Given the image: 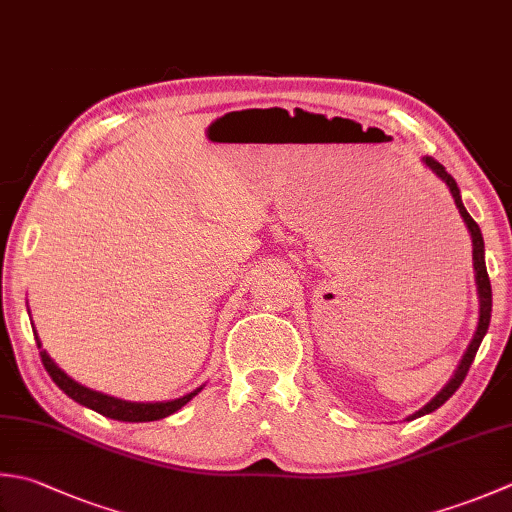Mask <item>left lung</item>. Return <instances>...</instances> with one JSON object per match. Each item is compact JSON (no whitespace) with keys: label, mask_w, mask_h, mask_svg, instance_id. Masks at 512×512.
<instances>
[{"label":"left lung","mask_w":512,"mask_h":512,"mask_svg":"<svg viewBox=\"0 0 512 512\" xmlns=\"http://www.w3.org/2000/svg\"><path fill=\"white\" fill-rule=\"evenodd\" d=\"M422 162H424V166H426L428 170H433V175L439 179V182L446 184V188L450 190V195H453V199H455V206H457V210H459V215H462L464 224H466V228H468L470 239H473V270H475L477 299H479V319H477L475 335H473V339H470V344H468V348H466L464 357L459 359V366L455 368L453 377L448 379V382L444 384V388L439 390V393H437L433 399H430L428 404H424L422 408L415 410L413 415H408V417H406L408 422H410V419H417V417H422V415L433 413V410H437L439 406L446 404L448 399L455 395V390H457L459 386H462L464 377H466V373H468V368H470V364H473V359H475V355H477L479 344H482L484 335L488 333L490 310H493V290H490V279H488V270H486V257H484L486 253H484V237H482V230H479L475 219L468 215V210L464 208V202H462V195H459L457 182L446 173V168H444L442 164H439V162H435L433 157H422Z\"/></svg>","instance_id":"left-lung-1"}]
</instances>
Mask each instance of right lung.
Here are the masks:
<instances>
[{
  "label": "right lung",
  "instance_id": "add662e5",
  "mask_svg": "<svg viewBox=\"0 0 512 512\" xmlns=\"http://www.w3.org/2000/svg\"><path fill=\"white\" fill-rule=\"evenodd\" d=\"M33 333H35L39 355H42L44 368L48 370V375L53 377V382L59 388H62L70 399H75L77 404L95 410V413L104 415V417L117 419V422H157V419H164L168 415L177 413L179 408L186 406L190 399H193L199 393V390L204 388V386H199V388L193 390V393H188L184 397H177V399H170V402H126V399L110 397V395L99 393V390L86 388L79 382H75L73 377H68L64 370L59 368L53 362V359H50L46 350L42 348V342H39V337H37V330H33Z\"/></svg>",
  "mask_w": 512,
  "mask_h": 512
}]
</instances>
